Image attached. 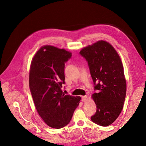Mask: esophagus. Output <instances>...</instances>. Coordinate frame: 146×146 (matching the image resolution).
<instances>
[{"label":"esophagus","mask_w":146,"mask_h":146,"mask_svg":"<svg viewBox=\"0 0 146 146\" xmlns=\"http://www.w3.org/2000/svg\"><path fill=\"white\" fill-rule=\"evenodd\" d=\"M82 101L83 102H87L88 101V96H82Z\"/></svg>","instance_id":"esophagus-1"}]
</instances>
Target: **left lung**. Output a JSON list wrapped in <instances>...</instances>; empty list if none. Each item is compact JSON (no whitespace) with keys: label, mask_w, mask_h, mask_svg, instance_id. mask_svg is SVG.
I'll list each match as a JSON object with an SVG mask.
<instances>
[{"label":"left lung","mask_w":146,"mask_h":146,"mask_svg":"<svg viewBox=\"0 0 146 146\" xmlns=\"http://www.w3.org/2000/svg\"><path fill=\"white\" fill-rule=\"evenodd\" d=\"M96 92L92 95L97 110L91 117L95 124L110 125L119 117L125 101L127 83L121 58L113 46L104 40L83 48Z\"/></svg>","instance_id":"left-lung-1"}]
</instances>
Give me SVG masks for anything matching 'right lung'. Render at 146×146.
<instances>
[{"label":"right lung","instance_id":"1","mask_svg":"<svg viewBox=\"0 0 146 146\" xmlns=\"http://www.w3.org/2000/svg\"><path fill=\"white\" fill-rule=\"evenodd\" d=\"M72 56L65 49L44 45L38 50L31 63L29 86L36 110L49 127L61 128L70 122L81 98L65 95L64 63Z\"/></svg>","mask_w":146,"mask_h":146}]
</instances>
